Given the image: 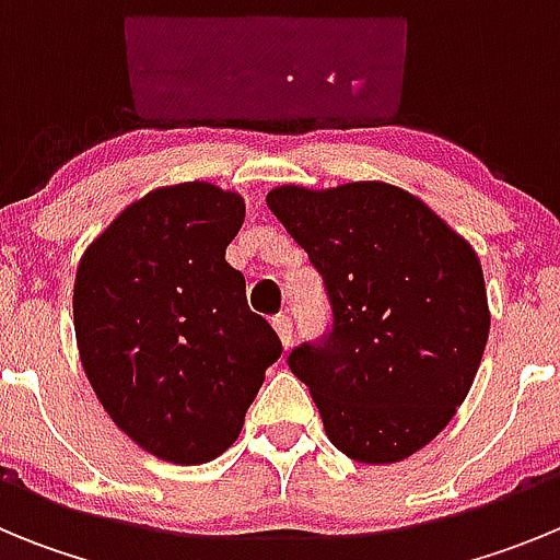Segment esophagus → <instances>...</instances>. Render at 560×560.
I'll use <instances>...</instances> for the list:
<instances>
[{
  "instance_id": "obj_1",
  "label": "esophagus",
  "mask_w": 560,
  "mask_h": 560,
  "mask_svg": "<svg viewBox=\"0 0 560 560\" xmlns=\"http://www.w3.org/2000/svg\"><path fill=\"white\" fill-rule=\"evenodd\" d=\"M271 328L277 330L280 341H283V348H291V339H294V325H291V316L289 314H277L271 319Z\"/></svg>"
}]
</instances>
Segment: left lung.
<instances>
[{
    "label": "left lung",
    "instance_id": "obj_1",
    "mask_svg": "<svg viewBox=\"0 0 560 560\" xmlns=\"http://www.w3.org/2000/svg\"><path fill=\"white\" fill-rule=\"evenodd\" d=\"M266 205L328 294L330 330L291 350L289 368L330 443L370 465L432 443L471 389L491 328L477 252L384 182L285 185Z\"/></svg>",
    "mask_w": 560,
    "mask_h": 560
}]
</instances>
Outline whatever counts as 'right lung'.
Returning a JSON list of instances; mask_svg holds the SVG:
<instances>
[{
  "mask_svg": "<svg viewBox=\"0 0 560 560\" xmlns=\"http://www.w3.org/2000/svg\"><path fill=\"white\" fill-rule=\"evenodd\" d=\"M244 199L207 182L128 205L81 257L75 336L108 418L153 457L210 463L235 443L283 345L224 260Z\"/></svg>",
  "mask_w": 560,
  "mask_h": 560,
  "instance_id": "1",
  "label": "right lung"
}]
</instances>
